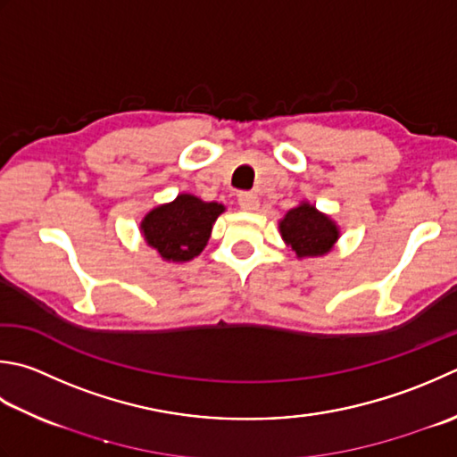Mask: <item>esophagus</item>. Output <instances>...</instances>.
<instances>
[{
  "label": "esophagus",
  "mask_w": 457,
  "mask_h": 457,
  "mask_svg": "<svg viewBox=\"0 0 457 457\" xmlns=\"http://www.w3.org/2000/svg\"><path fill=\"white\" fill-rule=\"evenodd\" d=\"M237 204L244 212H255L257 205H259V200H257V195L252 194V192H241L237 195Z\"/></svg>",
  "instance_id": "34e87169"
}]
</instances>
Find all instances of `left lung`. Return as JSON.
I'll return each instance as SVG.
<instances>
[{
	"label": "left lung",
	"mask_w": 457,
	"mask_h": 457,
	"mask_svg": "<svg viewBox=\"0 0 457 457\" xmlns=\"http://www.w3.org/2000/svg\"><path fill=\"white\" fill-rule=\"evenodd\" d=\"M279 231L285 244L297 257L325 255L341 236L337 223L307 202L285 213V218L279 221Z\"/></svg>",
	"instance_id": "obj_1"
}]
</instances>
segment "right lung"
Wrapping results in <instances>:
<instances>
[{"label":"right lung","mask_w":457,"mask_h":457,"mask_svg":"<svg viewBox=\"0 0 457 457\" xmlns=\"http://www.w3.org/2000/svg\"><path fill=\"white\" fill-rule=\"evenodd\" d=\"M226 210L218 202H204L192 194H180L174 202L150 210L140 223L146 244L164 262L184 263L202 253L213 221Z\"/></svg>","instance_id":"obj_1"}]
</instances>
